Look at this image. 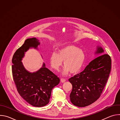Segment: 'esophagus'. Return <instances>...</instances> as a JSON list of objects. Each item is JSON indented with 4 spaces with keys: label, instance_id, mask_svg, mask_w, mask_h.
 Returning a JSON list of instances; mask_svg holds the SVG:
<instances>
[{
    "label": "esophagus",
    "instance_id": "34e87169",
    "mask_svg": "<svg viewBox=\"0 0 120 120\" xmlns=\"http://www.w3.org/2000/svg\"><path fill=\"white\" fill-rule=\"evenodd\" d=\"M66 81V80L65 79H63V78H61V82H65Z\"/></svg>",
    "mask_w": 120,
    "mask_h": 120
}]
</instances>
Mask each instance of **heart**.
<instances>
[{
  "mask_svg": "<svg viewBox=\"0 0 120 120\" xmlns=\"http://www.w3.org/2000/svg\"><path fill=\"white\" fill-rule=\"evenodd\" d=\"M85 54L83 51L77 46L69 45H65L58 51V54L53 53L50 57L51 67L56 71H59L63 65L65 67L62 72L63 75L78 72L84 63Z\"/></svg>",
  "mask_w": 120,
  "mask_h": 120,
  "instance_id": "obj_1",
  "label": "heart"
}]
</instances>
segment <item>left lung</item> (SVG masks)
<instances>
[{
    "label": "left lung",
    "instance_id": "1",
    "mask_svg": "<svg viewBox=\"0 0 120 120\" xmlns=\"http://www.w3.org/2000/svg\"><path fill=\"white\" fill-rule=\"evenodd\" d=\"M95 58L90 62L84 70L69 79L72 84L70 95L72 103L82 107L89 105L101 96L108 79L111 69V59L104 50L97 46Z\"/></svg>",
    "mask_w": 120,
    "mask_h": 120
}]
</instances>
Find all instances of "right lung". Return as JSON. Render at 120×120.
Wrapping results in <instances>:
<instances>
[{"label": "right lung", "instance_id": "add662e5", "mask_svg": "<svg viewBox=\"0 0 120 120\" xmlns=\"http://www.w3.org/2000/svg\"><path fill=\"white\" fill-rule=\"evenodd\" d=\"M39 40L35 38L27 39L15 53L12 60V75L17 90L20 96L30 105L43 107L49 102L52 89L60 82V79L45 67L42 66L35 72H30L21 61L30 48L38 50Z\"/></svg>", "mask_w": 120, "mask_h": 120}]
</instances>
